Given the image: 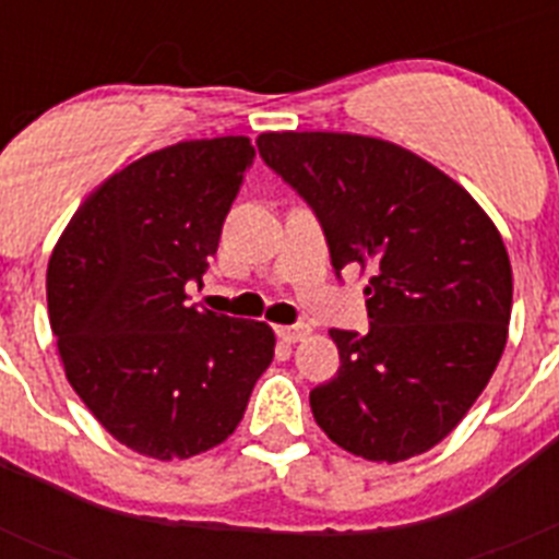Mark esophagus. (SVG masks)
<instances>
[{"instance_id": "obj_1", "label": "esophagus", "mask_w": 559, "mask_h": 559, "mask_svg": "<svg viewBox=\"0 0 559 559\" xmlns=\"http://www.w3.org/2000/svg\"><path fill=\"white\" fill-rule=\"evenodd\" d=\"M276 335L285 341V344H296V341H302L310 335L308 324H283V328H276Z\"/></svg>"}]
</instances>
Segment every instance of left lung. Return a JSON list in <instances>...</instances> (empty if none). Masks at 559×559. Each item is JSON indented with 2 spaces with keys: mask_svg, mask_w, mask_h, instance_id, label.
<instances>
[{
  "mask_svg": "<svg viewBox=\"0 0 559 559\" xmlns=\"http://www.w3.org/2000/svg\"><path fill=\"white\" fill-rule=\"evenodd\" d=\"M257 147L313 210L335 276L369 274V330H330L341 367L310 392L316 423L372 462L426 453L501 360L512 310L501 235L456 181L392 142L285 131Z\"/></svg>",
  "mask_w": 559,
  "mask_h": 559,
  "instance_id": "8db88e82",
  "label": "left lung"
}]
</instances>
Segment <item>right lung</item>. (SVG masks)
<instances>
[{"mask_svg":"<svg viewBox=\"0 0 559 559\" xmlns=\"http://www.w3.org/2000/svg\"><path fill=\"white\" fill-rule=\"evenodd\" d=\"M251 165L246 136L142 156L83 201L49 257L63 372L131 451L167 462L221 445L274 358L269 324L187 305Z\"/></svg>","mask_w":559,"mask_h":559,"instance_id":"obj_1","label":"right lung"}]
</instances>
